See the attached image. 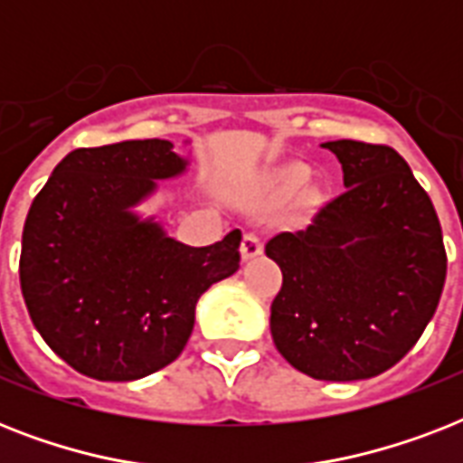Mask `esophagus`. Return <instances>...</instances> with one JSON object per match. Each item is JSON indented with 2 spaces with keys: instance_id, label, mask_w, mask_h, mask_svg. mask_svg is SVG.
<instances>
[{
  "instance_id": "1",
  "label": "esophagus",
  "mask_w": 463,
  "mask_h": 463,
  "mask_svg": "<svg viewBox=\"0 0 463 463\" xmlns=\"http://www.w3.org/2000/svg\"><path fill=\"white\" fill-rule=\"evenodd\" d=\"M261 250H264V245L260 242V238L254 232H247L242 238V245H240V257H242V261H250L254 257H260Z\"/></svg>"
}]
</instances>
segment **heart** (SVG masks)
Returning a JSON list of instances; mask_svg holds the SVG:
<instances>
[{"label": "heart", "instance_id": "1", "mask_svg": "<svg viewBox=\"0 0 463 463\" xmlns=\"http://www.w3.org/2000/svg\"><path fill=\"white\" fill-rule=\"evenodd\" d=\"M305 182H307V170L305 167H290L288 173L283 175V187L286 189L303 187Z\"/></svg>", "mask_w": 463, "mask_h": 463}]
</instances>
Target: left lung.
<instances>
[{
  "instance_id": "1",
  "label": "left lung",
  "mask_w": 463,
  "mask_h": 463,
  "mask_svg": "<svg viewBox=\"0 0 463 463\" xmlns=\"http://www.w3.org/2000/svg\"><path fill=\"white\" fill-rule=\"evenodd\" d=\"M345 192L298 232L267 242L283 286L271 336L283 358L324 382L370 380L416 345L447 276L442 228L409 163L389 146L326 141Z\"/></svg>"
}]
</instances>
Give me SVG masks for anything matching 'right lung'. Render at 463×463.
<instances>
[{
  "label": "right lung",
  "instance_id": "add662e5",
  "mask_svg": "<svg viewBox=\"0 0 463 463\" xmlns=\"http://www.w3.org/2000/svg\"><path fill=\"white\" fill-rule=\"evenodd\" d=\"M187 170L165 139L76 148L33 199L21 293L40 336L76 373L132 382L170 365L199 298L238 271L240 231L189 247L139 211L158 182Z\"/></svg>",
  "mask_w": 463,
  "mask_h": 463
}]
</instances>
